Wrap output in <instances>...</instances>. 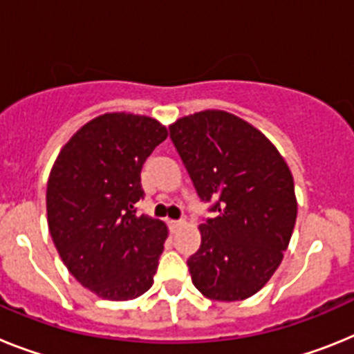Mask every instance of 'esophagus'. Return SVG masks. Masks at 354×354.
<instances>
[{"mask_svg":"<svg viewBox=\"0 0 354 354\" xmlns=\"http://www.w3.org/2000/svg\"><path fill=\"white\" fill-rule=\"evenodd\" d=\"M169 228H171V232H176L178 228H181L183 226V221H169Z\"/></svg>","mask_w":354,"mask_h":354,"instance_id":"obj_1","label":"esophagus"}]
</instances>
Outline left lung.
<instances>
[{"label": "left lung", "instance_id": "left-lung-1", "mask_svg": "<svg viewBox=\"0 0 354 354\" xmlns=\"http://www.w3.org/2000/svg\"><path fill=\"white\" fill-rule=\"evenodd\" d=\"M171 139L214 219L187 260L192 283L215 301H242L274 274L297 217L294 178L260 130L224 110H203L169 126Z\"/></svg>", "mask_w": 354, "mask_h": 354}]
</instances>
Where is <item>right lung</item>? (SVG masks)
<instances>
[{
    "label": "right lung",
    "instance_id": "add662e5",
    "mask_svg": "<svg viewBox=\"0 0 354 354\" xmlns=\"http://www.w3.org/2000/svg\"><path fill=\"white\" fill-rule=\"evenodd\" d=\"M167 139L156 119L97 115L60 149L46 189L48 226L69 272L96 296L128 301L153 285L167 226L135 214L140 171Z\"/></svg>",
    "mask_w": 354,
    "mask_h": 354
}]
</instances>
